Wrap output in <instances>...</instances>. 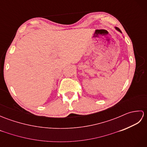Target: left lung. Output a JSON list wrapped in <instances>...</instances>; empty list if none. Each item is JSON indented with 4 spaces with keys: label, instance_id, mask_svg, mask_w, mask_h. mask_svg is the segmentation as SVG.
I'll return each instance as SVG.
<instances>
[{
    "label": "left lung",
    "instance_id": "8db88e82",
    "mask_svg": "<svg viewBox=\"0 0 147 147\" xmlns=\"http://www.w3.org/2000/svg\"><path fill=\"white\" fill-rule=\"evenodd\" d=\"M115 29H116L117 31H119V32H120L121 33V30H120V29L119 28H117V27H115Z\"/></svg>",
    "mask_w": 147,
    "mask_h": 147
}]
</instances>
